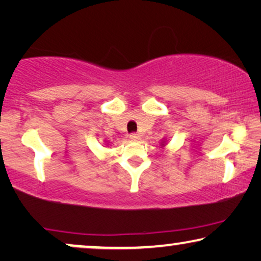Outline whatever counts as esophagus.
<instances>
[{"label":"esophagus","instance_id":"1","mask_svg":"<svg viewBox=\"0 0 261 261\" xmlns=\"http://www.w3.org/2000/svg\"><path fill=\"white\" fill-rule=\"evenodd\" d=\"M129 138L132 139V140H139V139H140V135H139L138 133H130Z\"/></svg>","mask_w":261,"mask_h":261}]
</instances>
